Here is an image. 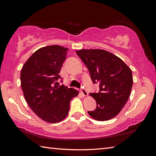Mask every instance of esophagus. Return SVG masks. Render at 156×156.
Returning <instances> with one entry per match:
<instances>
[{"label": "esophagus", "mask_w": 156, "mask_h": 156, "mask_svg": "<svg viewBox=\"0 0 156 156\" xmlns=\"http://www.w3.org/2000/svg\"><path fill=\"white\" fill-rule=\"evenodd\" d=\"M80 92H81V93L82 94V95L84 96V97H87V96H88V92H87V90H86V89L84 87H82L81 88Z\"/></svg>", "instance_id": "1"}]
</instances>
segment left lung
<instances>
[{
    "instance_id": "1",
    "label": "left lung",
    "mask_w": 156,
    "mask_h": 156,
    "mask_svg": "<svg viewBox=\"0 0 156 156\" xmlns=\"http://www.w3.org/2000/svg\"><path fill=\"white\" fill-rule=\"evenodd\" d=\"M76 54L87 66L93 83H100L99 92L90 94L97 102V108L88 113L99 121L114 118L131 94V69L121 58L104 49H83Z\"/></svg>"
}]
</instances>
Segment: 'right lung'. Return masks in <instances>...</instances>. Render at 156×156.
Instances as JSON below:
<instances>
[{"instance_id":"add662e5","label":"right lung","mask_w":156,"mask_h":156,"mask_svg":"<svg viewBox=\"0 0 156 156\" xmlns=\"http://www.w3.org/2000/svg\"><path fill=\"white\" fill-rule=\"evenodd\" d=\"M68 49L58 45L39 48L21 69V85L26 101L39 118L49 123L64 120L72 98L79 94L58 82Z\"/></svg>"}]
</instances>
